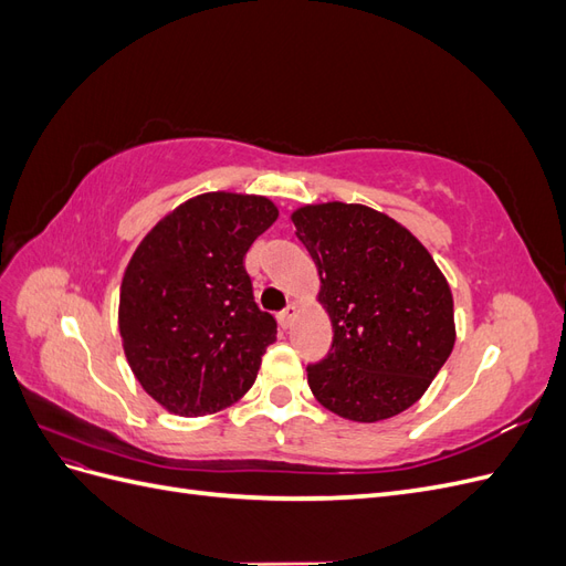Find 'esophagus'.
I'll use <instances>...</instances> for the list:
<instances>
[{
	"label": "esophagus",
	"instance_id": "1",
	"mask_svg": "<svg viewBox=\"0 0 566 566\" xmlns=\"http://www.w3.org/2000/svg\"><path fill=\"white\" fill-rule=\"evenodd\" d=\"M295 316H297V306L287 304L285 310L279 314V321H281L283 328H290V325H293V321H295Z\"/></svg>",
	"mask_w": 566,
	"mask_h": 566
}]
</instances>
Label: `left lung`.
Masks as SVG:
<instances>
[{
	"label": "left lung",
	"mask_w": 566,
	"mask_h": 566,
	"mask_svg": "<svg viewBox=\"0 0 566 566\" xmlns=\"http://www.w3.org/2000/svg\"><path fill=\"white\" fill-rule=\"evenodd\" d=\"M293 224L333 323L328 356L306 366L314 397L354 422L403 413L453 349L447 279L413 233L366 205H304Z\"/></svg>",
	"instance_id": "1"
}]
</instances>
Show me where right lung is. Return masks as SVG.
<instances>
[{
    "mask_svg": "<svg viewBox=\"0 0 566 566\" xmlns=\"http://www.w3.org/2000/svg\"><path fill=\"white\" fill-rule=\"evenodd\" d=\"M279 208L264 196L202 193L153 227L119 285L132 373L169 413L196 418L252 387L276 318L252 295L245 252Z\"/></svg>",
    "mask_w": 566,
    "mask_h": 566,
    "instance_id": "add662e5",
    "label": "right lung"
}]
</instances>
